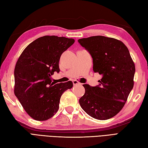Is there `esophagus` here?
Returning a JSON list of instances; mask_svg holds the SVG:
<instances>
[{
    "instance_id": "1",
    "label": "esophagus",
    "mask_w": 148,
    "mask_h": 148,
    "mask_svg": "<svg viewBox=\"0 0 148 148\" xmlns=\"http://www.w3.org/2000/svg\"><path fill=\"white\" fill-rule=\"evenodd\" d=\"M72 83H73L74 86L80 85V84H81V83H79V81H77V80H73V81H72Z\"/></svg>"
}]
</instances>
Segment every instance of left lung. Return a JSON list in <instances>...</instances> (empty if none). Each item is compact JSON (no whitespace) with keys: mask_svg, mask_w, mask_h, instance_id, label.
Returning <instances> with one entry per match:
<instances>
[{"mask_svg":"<svg viewBox=\"0 0 148 148\" xmlns=\"http://www.w3.org/2000/svg\"><path fill=\"white\" fill-rule=\"evenodd\" d=\"M93 58L94 72L102 75L97 86L83 84L79 102L92 118L106 120L123 108L134 87L135 64L127 47L121 40L102 36L78 40Z\"/></svg>","mask_w":148,"mask_h":148,"instance_id":"1","label":"left lung"}]
</instances>
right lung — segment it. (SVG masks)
I'll use <instances>...</instances> for the list:
<instances>
[{"mask_svg": "<svg viewBox=\"0 0 148 148\" xmlns=\"http://www.w3.org/2000/svg\"><path fill=\"white\" fill-rule=\"evenodd\" d=\"M74 41L65 37H40L29 44L18 59L14 93L35 120L45 121L54 116L63 93L73 86L71 81L53 83L51 76L60 71V56Z\"/></svg>", "mask_w": 148, "mask_h": 148, "instance_id": "1", "label": "right lung"}]
</instances>
